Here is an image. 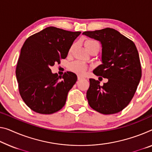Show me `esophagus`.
<instances>
[{"mask_svg":"<svg viewBox=\"0 0 152 152\" xmlns=\"http://www.w3.org/2000/svg\"><path fill=\"white\" fill-rule=\"evenodd\" d=\"M77 79H78V80H80V79H83V77L81 76H80V75H78L77 76Z\"/></svg>","mask_w":152,"mask_h":152,"instance_id":"esophagus-1","label":"esophagus"}]
</instances>
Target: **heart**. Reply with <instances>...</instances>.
<instances>
[{"instance_id":"heart-1","label":"heart","mask_w":152,"mask_h":152,"mask_svg":"<svg viewBox=\"0 0 152 152\" xmlns=\"http://www.w3.org/2000/svg\"><path fill=\"white\" fill-rule=\"evenodd\" d=\"M95 45L99 46V43L95 41L88 40L85 42V46L88 50H89L90 48H92V47H94ZM72 48H73V47H72ZM69 69L71 71L79 75H84L88 71V66L82 62L76 61L72 63V64L70 65Z\"/></svg>"}]
</instances>
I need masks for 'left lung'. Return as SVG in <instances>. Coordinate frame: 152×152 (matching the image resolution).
Returning <instances> with one entry per match:
<instances>
[{
    "label": "left lung",
    "mask_w": 152,
    "mask_h": 152,
    "mask_svg": "<svg viewBox=\"0 0 152 152\" xmlns=\"http://www.w3.org/2000/svg\"><path fill=\"white\" fill-rule=\"evenodd\" d=\"M83 34L101 43L102 63L93 73L107 79L103 86H100V77L99 81L90 79L86 94L89 105L104 115L118 113L131 101L141 78L136 46L130 39L110 28L86 31Z\"/></svg>",
    "instance_id": "1"
}]
</instances>
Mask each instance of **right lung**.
<instances>
[{
  "label": "right lung",
  "mask_w": 152,
  "mask_h": 152,
  "mask_svg": "<svg viewBox=\"0 0 152 152\" xmlns=\"http://www.w3.org/2000/svg\"><path fill=\"white\" fill-rule=\"evenodd\" d=\"M81 32L50 26L32 34L21 49L15 74L21 97L32 111L52 114L64 106L67 94L77 80L73 72L62 76L51 67L65 59Z\"/></svg>",
  "instance_id": "1"
}]
</instances>
